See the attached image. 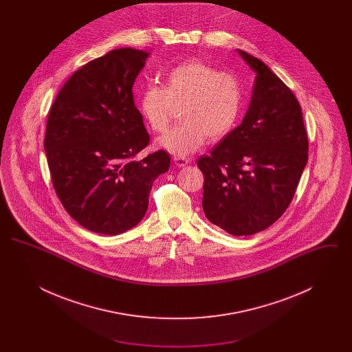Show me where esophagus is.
I'll use <instances>...</instances> for the list:
<instances>
[{
  "label": "esophagus",
  "instance_id": "esophagus-1",
  "mask_svg": "<svg viewBox=\"0 0 352 352\" xmlns=\"http://www.w3.org/2000/svg\"><path fill=\"white\" fill-rule=\"evenodd\" d=\"M188 162H190V160H187V158H181V157L174 158V164H175L178 168H184Z\"/></svg>",
  "mask_w": 352,
  "mask_h": 352
}]
</instances>
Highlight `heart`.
<instances>
[{
	"mask_svg": "<svg viewBox=\"0 0 352 352\" xmlns=\"http://www.w3.org/2000/svg\"><path fill=\"white\" fill-rule=\"evenodd\" d=\"M243 102V85L234 72L192 59L171 68L165 87L145 85L138 95V111L151 131L161 133L181 108L182 122L160 137L157 144L182 158L199 151L208 138L218 142L231 133Z\"/></svg>",
	"mask_w": 352,
	"mask_h": 352,
	"instance_id": "heart-1",
	"label": "heart"
}]
</instances>
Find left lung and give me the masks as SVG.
I'll return each mask as SVG.
<instances>
[{
    "label": "left lung",
    "mask_w": 352,
    "mask_h": 352,
    "mask_svg": "<svg viewBox=\"0 0 352 352\" xmlns=\"http://www.w3.org/2000/svg\"><path fill=\"white\" fill-rule=\"evenodd\" d=\"M237 52L256 72L250 108L198 166L206 218L228 234L250 236L267 230L293 201L309 141L292 89L264 62Z\"/></svg>",
    "instance_id": "obj_1"
}]
</instances>
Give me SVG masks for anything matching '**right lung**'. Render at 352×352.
<instances>
[{
	"label": "right lung",
	"mask_w": 352,
	"mask_h": 352,
	"mask_svg": "<svg viewBox=\"0 0 352 352\" xmlns=\"http://www.w3.org/2000/svg\"><path fill=\"white\" fill-rule=\"evenodd\" d=\"M148 56L125 47L88 62L62 87L49 113L45 151L55 192L69 217L96 234L137 226L153 182L170 168L164 151L134 161L151 141L132 92Z\"/></svg>",
	"instance_id": "add662e5"
}]
</instances>
